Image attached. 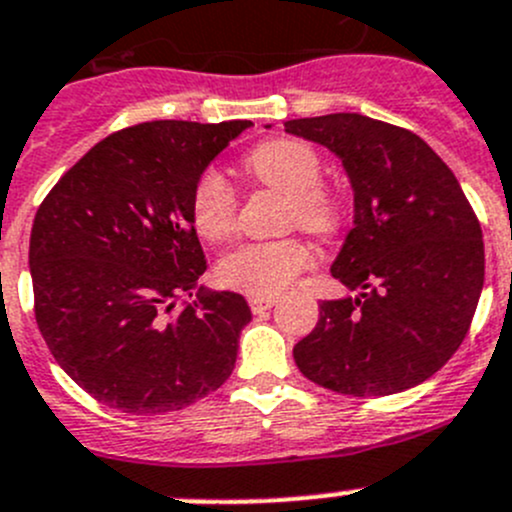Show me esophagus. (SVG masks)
Returning <instances> with one entry per match:
<instances>
[{"mask_svg":"<svg viewBox=\"0 0 512 512\" xmlns=\"http://www.w3.org/2000/svg\"><path fill=\"white\" fill-rule=\"evenodd\" d=\"M270 307H275V297H250V309L252 314H262Z\"/></svg>","mask_w":512,"mask_h":512,"instance_id":"esophagus-1","label":"esophagus"}]
</instances>
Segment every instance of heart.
Returning <instances> with one entry per match:
<instances>
[{"mask_svg":"<svg viewBox=\"0 0 512 512\" xmlns=\"http://www.w3.org/2000/svg\"><path fill=\"white\" fill-rule=\"evenodd\" d=\"M252 180L287 193V223L312 232H332L339 223V198L322 185V158L299 138H272L242 158ZM190 223L208 242H223L237 225V193L223 173L208 168L190 190ZM314 252L302 237L245 242L230 250L218 265V280L227 289L272 297L309 270Z\"/></svg>","mask_w":512,"mask_h":512,"instance_id":"obj_1","label":"heart"}]
</instances>
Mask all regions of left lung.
<instances>
[{
	"label": "left lung",
	"mask_w": 512,
	"mask_h": 512,
	"mask_svg": "<svg viewBox=\"0 0 512 512\" xmlns=\"http://www.w3.org/2000/svg\"><path fill=\"white\" fill-rule=\"evenodd\" d=\"M285 131L342 158L354 227L332 277L359 289L319 304L294 364L349 396L421 384L461 347L483 289V232L456 175L416 133L361 113L294 118Z\"/></svg>",
	"instance_id": "obj_1"
}]
</instances>
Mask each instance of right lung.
Segmentation results:
<instances>
[{
    "label": "right lung",
    "mask_w": 512,
    "mask_h": 512,
    "mask_svg": "<svg viewBox=\"0 0 512 512\" xmlns=\"http://www.w3.org/2000/svg\"><path fill=\"white\" fill-rule=\"evenodd\" d=\"M250 121H151L98 141L39 205L29 240L34 317L61 369L123 414H168L220 389L252 319L205 292L190 190Z\"/></svg>",
    "instance_id": "1"
}]
</instances>
